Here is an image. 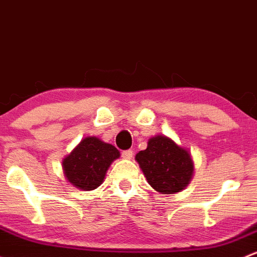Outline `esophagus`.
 <instances>
[{"label":"esophagus","instance_id":"obj_1","mask_svg":"<svg viewBox=\"0 0 257 257\" xmlns=\"http://www.w3.org/2000/svg\"><path fill=\"white\" fill-rule=\"evenodd\" d=\"M133 151L132 150H124L123 153H121V158L124 159V160H131L132 158H133Z\"/></svg>","mask_w":257,"mask_h":257}]
</instances>
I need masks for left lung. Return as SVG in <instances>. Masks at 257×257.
<instances>
[{"mask_svg":"<svg viewBox=\"0 0 257 257\" xmlns=\"http://www.w3.org/2000/svg\"><path fill=\"white\" fill-rule=\"evenodd\" d=\"M136 160L151 187L163 194L181 192L193 176V161L188 150L165 136L153 137Z\"/></svg>","mask_w":257,"mask_h":257,"instance_id":"1","label":"left lung"}]
</instances>
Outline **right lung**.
Wrapping results in <instances>:
<instances>
[{"label": "right lung", "instance_id": "1", "mask_svg": "<svg viewBox=\"0 0 257 257\" xmlns=\"http://www.w3.org/2000/svg\"><path fill=\"white\" fill-rule=\"evenodd\" d=\"M119 156L112 144L87 137L63 160L65 177L79 190L92 191L103 182L108 167Z\"/></svg>", "mask_w": 257, "mask_h": 257}]
</instances>
